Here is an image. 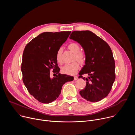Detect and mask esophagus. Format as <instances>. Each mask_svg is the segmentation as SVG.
<instances>
[{"label": "esophagus", "instance_id": "1", "mask_svg": "<svg viewBox=\"0 0 135 135\" xmlns=\"http://www.w3.org/2000/svg\"><path fill=\"white\" fill-rule=\"evenodd\" d=\"M78 79V76H74V81H76Z\"/></svg>", "mask_w": 135, "mask_h": 135}]
</instances>
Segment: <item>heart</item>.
Listing matches in <instances>:
<instances>
[{"mask_svg":"<svg viewBox=\"0 0 135 135\" xmlns=\"http://www.w3.org/2000/svg\"><path fill=\"white\" fill-rule=\"evenodd\" d=\"M68 48L70 51L74 53V60H77L81 64H83L85 62V54L83 52L80 51V46L78 43H71L68 45ZM62 48L60 47L57 50L56 54V60L57 62L60 64L62 62ZM78 62L74 61L71 64L65 65L61 68V72L64 74L70 75H73L76 74L80 67Z\"/></svg>","mask_w":135,"mask_h":135,"instance_id":"1","label":"heart"}]
</instances>
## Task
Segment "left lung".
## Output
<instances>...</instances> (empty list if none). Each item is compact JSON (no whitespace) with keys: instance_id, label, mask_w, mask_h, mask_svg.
I'll return each mask as SVG.
<instances>
[{"instance_id":"left-lung-1","label":"left lung","mask_w":135,"mask_h":135,"mask_svg":"<svg viewBox=\"0 0 135 135\" xmlns=\"http://www.w3.org/2000/svg\"><path fill=\"white\" fill-rule=\"evenodd\" d=\"M79 43L85 55V65L79 78L88 74L86 86L80 91L82 97L90 102H98L108 94L115 79V61L112 50L101 38L91 31H74L69 37Z\"/></svg>"}]
</instances>
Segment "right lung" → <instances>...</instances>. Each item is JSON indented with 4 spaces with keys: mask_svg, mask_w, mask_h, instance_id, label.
Masks as SVG:
<instances>
[{
    "mask_svg": "<svg viewBox=\"0 0 135 135\" xmlns=\"http://www.w3.org/2000/svg\"><path fill=\"white\" fill-rule=\"evenodd\" d=\"M71 31L45 32L32 39L26 46L22 56L23 82L29 93L38 102L51 103L59 97L62 85L72 81L73 76L59 73L56 54ZM59 75L51 78L50 69Z\"/></svg>",
    "mask_w": 135,
    "mask_h": 135,
    "instance_id": "obj_1",
    "label": "right lung"
}]
</instances>
